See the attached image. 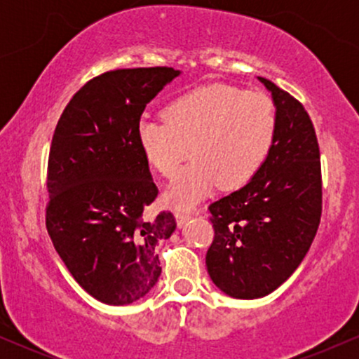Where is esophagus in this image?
I'll use <instances>...</instances> for the list:
<instances>
[{"instance_id": "esophagus-1", "label": "esophagus", "mask_w": 359, "mask_h": 359, "mask_svg": "<svg viewBox=\"0 0 359 359\" xmlns=\"http://www.w3.org/2000/svg\"><path fill=\"white\" fill-rule=\"evenodd\" d=\"M189 217H191V212H187V211H180V209H177V211H175V219H177V224H179L180 228H182V226L185 224V222L189 221Z\"/></svg>"}]
</instances>
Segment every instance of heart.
<instances>
[{
  "label": "heart",
  "mask_w": 359,
  "mask_h": 359,
  "mask_svg": "<svg viewBox=\"0 0 359 359\" xmlns=\"http://www.w3.org/2000/svg\"><path fill=\"white\" fill-rule=\"evenodd\" d=\"M165 121L143 118L137 140L143 158L160 175H175L165 192L175 208H191L216 191L245 187L269 158L275 108L265 93L211 84L179 96L163 111Z\"/></svg>",
  "instance_id": "b5f03b06"
}]
</instances>
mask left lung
Returning <instances> with one entry per match:
<instances>
[{"label": "left lung", "instance_id": "8db88e82", "mask_svg": "<svg viewBox=\"0 0 359 359\" xmlns=\"http://www.w3.org/2000/svg\"><path fill=\"white\" fill-rule=\"evenodd\" d=\"M258 79L275 104L273 145L253 180L209 205L214 240L205 255L214 285L246 300L271 294L297 270L323 212L314 125L294 96Z\"/></svg>", "mask_w": 359, "mask_h": 359}]
</instances>
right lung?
Returning <instances> with one entry per match:
<instances>
[{"label":"right lung","mask_w":359,"mask_h":359,"mask_svg":"<svg viewBox=\"0 0 359 359\" xmlns=\"http://www.w3.org/2000/svg\"><path fill=\"white\" fill-rule=\"evenodd\" d=\"M180 71L118 69L74 94L53 133L45 224L79 285L108 306L145 297L162 273L155 246L175 231L174 214L145 219L158 189L138 147L147 104Z\"/></svg>","instance_id":"1"}]
</instances>
